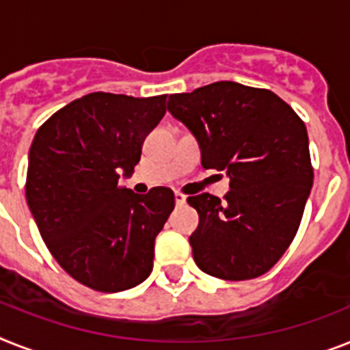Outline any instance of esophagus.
<instances>
[{"label": "esophagus", "instance_id": "esophagus-1", "mask_svg": "<svg viewBox=\"0 0 350 350\" xmlns=\"http://www.w3.org/2000/svg\"><path fill=\"white\" fill-rule=\"evenodd\" d=\"M187 196L182 195L180 191H175V202H177V206H182V204H186Z\"/></svg>", "mask_w": 350, "mask_h": 350}]
</instances>
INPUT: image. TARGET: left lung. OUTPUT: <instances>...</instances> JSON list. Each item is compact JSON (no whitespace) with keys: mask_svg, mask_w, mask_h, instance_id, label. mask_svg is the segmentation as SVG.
<instances>
[{"mask_svg":"<svg viewBox=\"0 0 350 350\" xmlns=\"http://www.w3.org/2000/svg\"><path fill=\"white\" fill-rule=\"evenodd\" d=\"M168 111L198 141L202 166L225 172V200L187 198L198 213L189 236L202 272L247 281L281 259L299 230L313 186L304 121L268 89L215 82L170 94Z\"/></svg>","mask_w":350,"mask_h":350,"instance_id":"left-lung-1","label":"left lung"}]
</instances>
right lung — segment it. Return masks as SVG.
Here are the masks:
<instances>
[{"instance_id":"add662e5","label":"right lung","mask_w":350,"mask_h":350,"mask_svg":"<svg viewBox=\"0 0 350 350\" xmlns=\"http://www.w3.org/2000/svg\"><path fill=\"white\" fill-rule=\"evenodd\" d=\"M166 94L91 92L37 130L26 202L46 247L69 275L103 293L134 288L154 268V243L175 207L170 187L146 195L120 186L139 163Z\"/></svg>"}]
</instances>
